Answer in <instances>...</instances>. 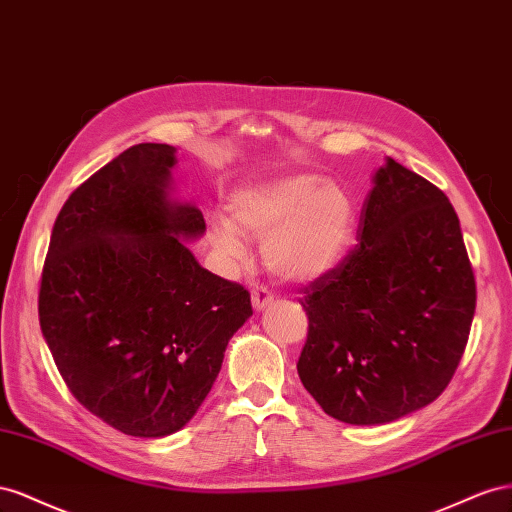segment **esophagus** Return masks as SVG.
Here are the masks:
<instances>
[{
    "mask_svg": "<svg viewBox=\"0 0 512 512\" xmlns=\"http://www.w3.org/2000/svg\"><path fill=\"white\" fill-rule=\"evenodd\" d=\"M251 300H253V306L257 311H264L266 306H270L274 302V294L264 285H255L251 289Z\"/></svg>",
    "mask_w": 512,
    "mask_h": 512,
    "instance_id": "34e87169",
    "label": "esophagus"
}]
</instances>
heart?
Instances as JSON below:
<instances>
[{
	"label": "heart",
	"instance_id": "obj_1",
	"mask_svg": "<svg viewBox=\"0 0 512 512\" xmlns=\"http://www.w3.org/2000/svg\"><path fill=\"white\" fill-rule=\"evenodd\" d=\"M227 221L208 227L218 255L244 257L248 238H264V259L281 279L309 283L337 268L352 242L356 208L345 188L321 184L319 175L294 173L238 188Z\"/></svg>",
	"mask_w": 512,
	"mask_h": 512
}]
</instances>
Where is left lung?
<instances>
[{
  "mask_svg": "<svg viewBox=\"0 0 512 512\" xmlns=\"http://www.w3.org/2000/svg\"><path fill=\"white\" fill-rule=\"evenodd\" d=\"M304 388L347 425H386L435 401L470 337L476 281L448 197L388 158L358 244L304 289Z\"/></svg>",
  "mask_w": 512,
  "mask_h": 512,
  "instance_id": "1",
  "label": "left lung"
}]
</instances>
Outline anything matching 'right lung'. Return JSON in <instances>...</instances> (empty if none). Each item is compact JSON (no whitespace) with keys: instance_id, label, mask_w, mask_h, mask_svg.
<instances>
[{"instance_id":"1","label":"right lung","mask_w":512,"mask_h":512,"mask_svg":"<svg viewBox=\"0 0 512 512\" xmlns=\"http://www.w3.org/2000/svg\"><path fill=\"white\" fill-rule=\"evenodd\" d=\"M173 167V145L139 143L85 180L57 214L38 294L66 386L133 437L171 435L197 414L253 315L251 294L181 242L206 221L169 197Z\"/></svg>"}]
</instances>
